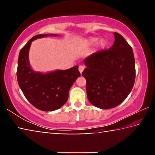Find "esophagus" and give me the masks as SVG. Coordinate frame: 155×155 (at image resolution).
<instances>
[{
	"label": "esophagus",
	"mask_w": 155,
	"mask_h": 155,
	"mask_svg": "<svg viewBox=\"0 0 155 155\" xmlns=\"http://www.w3.org/2000/svg\"><path fill=\"white\" fill-rule=\"evenodd\" d=\"M84 69H85V67H84L83 65H80V66L78 67V70H79L81 74H82V72L84 70Z\"/></svg>",
	"instance_id": "esophagus-1"
}]
</instances>
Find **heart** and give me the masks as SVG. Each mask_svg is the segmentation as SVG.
<instances>
[{
    "mask_svg": "<svg viewBox=\"0 0 155 155\" xmlns=\"http://www.w3.org/2000/svg\"><path fill=\"white\" fill-rule=\"evenodd\" d=\"M98 41V38H96V37H90L87 40H86L81 45V47L84 48H89V47H91L94 46V44H96ZM107 46V41L104 39H102L99 41L98 44V50L101 51V50L104 49L105 47Z\"/></svg>",
    "mask_w": 155,
    "mask_h": 155,
    "instance_id": "b5f03b06",
    "label": "heart"
}]
</instances>
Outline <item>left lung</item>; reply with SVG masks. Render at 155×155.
<instances>
[{
    "label": "left lung",
    "instance_id": "obj_1",
    "mask_svg": "<svg viewBox=\"0 0 155 155\" xmlns=\"http://www.w3.org/2000/svg\"><path fill=\"white\" fill-rule=\"evenodd\" d=\"M113 46L84 59L89 101L94 106L109 109L119 105L132 90L135 80L133 49L123 37L114 33Z\"/></svg>",
    "mask_w": 155,
    "mask_h": 155
}]
</instances>
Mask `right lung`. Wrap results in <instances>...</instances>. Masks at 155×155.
<instances>
[{"label":"right lung","mask_w":155,"mask_h":155,"mask_svg":"<svg viewBox=\"0 0 155 155\" xmlns=\"http://www.w3.org/2000/svg\"><path fill=\"white\" fill-rule=\"evenodd\" d=\"M58 36L56 34H40L33 37L20 50L18 61L17 80L26 98L37 109L52 111L64 105L68 99L70 87L81 74L78 65L70 69L57 70L44 74L35 72L28 61L31 42L38 38Z\"/></svg>","instance_id":"1"}]
</instances>
